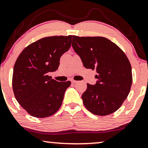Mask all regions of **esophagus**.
<instances>
[{
    "instance_id": "obj_1",
    "label": "esophagus",
    "mask_w": 148,
    "mask_h": 148,
    "mask_svg": "<svg viewBox=\"0 0 148 148\" xmlns=\"http://www.w3.org/2000/svg\"><path fill=\"white\" fill-rule=\"evenodd\" d=\"M77 81H75V80H71V83H76Z\"/></svg>"
}]
</instances>
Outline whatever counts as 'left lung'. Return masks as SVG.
<instances>
[{
	"mask_svg": "<svg viewBox=\"0 0 148 148\" xmlns=\"http://www.w3.org/2000/svg\"><path fill=\"white\" fill-rule=\"evenodd\" d=\"M72 48L86 69L96 70L98 80L87 83L82 95L84 106L92 113L106 116L119 109L132 84V70L124 52L103 37L72 36Z\"/></svg>",
	"mask_w": 148,
	"mask_h": 148,
	"instance_id": "obj_1",
	"label": "left lung"
}]
</instances>
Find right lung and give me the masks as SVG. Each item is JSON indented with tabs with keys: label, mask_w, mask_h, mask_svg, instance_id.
<instances>
[{
	"label": "right lung",
	"mask_w": 148,
	"mask_h": 148,
	"mask_svg": "<svg viewBox=\"0 0 148 148\" xmlns=\"http://www.w3.org/2000/svg\"><path fill=\"white\" fill-rule=\"evenodd\" d=\"M72 36L45 37L21 53L13 67L16 100L32 116L45 118L58 111L71 82H59L47 74L60 65L61 56L71 46Z\"/></svg>",
	"instance_id": "obj_1"
}]
</instances>
